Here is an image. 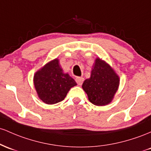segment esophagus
Returning <instances> with one entry per match:
<instances>
[{"mask_svg":"<svg viewBox=\"0 0 151 151\" xmlns=\"http://www.w3.org/2000/svg\"><path fill=\"white\" fill-rule=\"evenodd\" d=\"M76 83H77L78 85H79V86H81V85L83 84V83L84 81V78L82 77H76Z\"/></svg>","mask_w":151,"mask_h":151,"instance_id":"34e87169","label":"esophagus"}]
</instances>
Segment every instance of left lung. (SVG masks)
Returning a JSON list of instances; mask_svg holds the SVG:
<instances>
[{
  "label": "left lung",
  "instance_id": "1",
  "mask_svg": "<svg viewBox=\"0 0 151 151\" xmlns=\"http://www.w3.org/2000/svg\"><path fill=\"white\" fill-rule=\"evenodd\" d=\"M119 77L108 64L100 58L95 61L91 77L83 83L90 102L106 106L111 102L119 86Z\"/></svg>",
  "mask_w": 151,
  "mask_h": 151
}]
</instances>
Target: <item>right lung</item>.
<instances>
[{"label": "right lung", "mask_w": 151, "mask_h": 151, "mask_svg": "<svg viewBox=\"0 0 151 151\" xmlns=\"http://www.w3.org/2000/svg\"><path fill=\"white\" fill-rule=\"evenodd\" d=\"M33 82L40 99L50 105L63 101L69 90L77 85L68 74L63 72L58 59L35 73Z\"/></svg>", "instance_id": "add662e5"}]
</instances>
